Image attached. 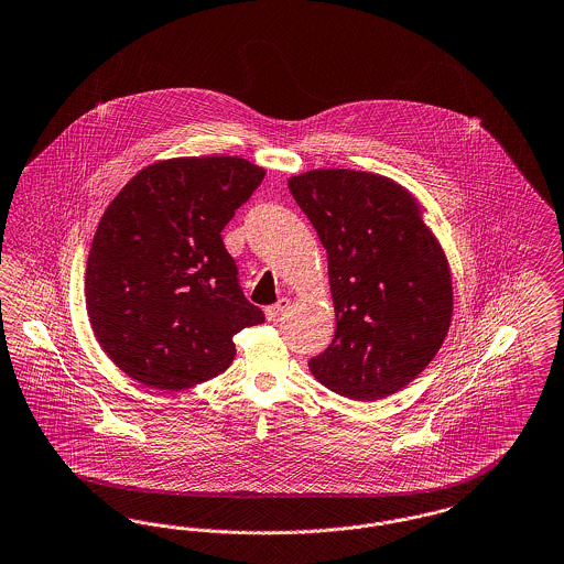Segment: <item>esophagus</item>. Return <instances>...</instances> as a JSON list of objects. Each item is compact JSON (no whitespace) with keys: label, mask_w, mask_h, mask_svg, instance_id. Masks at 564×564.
<instances>
[{"label":"esophagus","mask_w":564,"mask_h":564,"mask_svg":"<svg viewBox=\"0 0 564 564\" xmlns=\"http://www.w3.org/2000/svg\"><path fill=\"white\" fill-rule=\"evenodd\" d=\"M290 299H281L276 304H272V306H268L265 308V317H268V322H279L281 317H283V313L290 308Z\"/></svg>","instance_id":"esophagus-1"}]
</instances>
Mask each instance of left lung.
I'll return each mask as SVG.
<instances>
[{
    "label": "left lung",
    "mask_w": 564,
    "mask_h": 564,
    "mask_svg": "<svg viewBox=\"0 0 564 564\" xmlns=\"http://www.w3.org/2000/svg\"><path fill=\"white\" fill-rule=\"evenodd\" d=\"M288 185L328 253L336 313L330 347L308 368L340 397H390L431 365L449 330L445 253L417 202L386 176L311 170Z\"/></svg>",
    "instance_id": "8db88e82"
}]
</instances>
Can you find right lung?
<instances>
[{"mask_svg": "<svg viewBox=\"0 0 564 564\" xmlns=\"http://www.w3.org/2000/svg\"><path fill=\"white\" fill-rule=\"evenodd\" d=\"M242 158H178L140 170L94 236L85 300L108 358L178 392L232 365L236 332L264 322L245 299L221 232L264 178Z\"/></svg>", "mask_w": 564, "mask_h": 564, "instance_id": "right-lung-1", "label": "right lung"}]
</instances>
